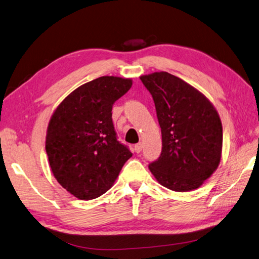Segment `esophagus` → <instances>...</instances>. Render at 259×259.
Wrapping results in <instances>:
<instances>
[{"mask_svg": "<svg viewBox=\"0 0 259 259\" xmlns=\"http://www.w3.org/2000/svg\"><path fill=\"white\" fill-rule=\"evenodd\" d=\"M142 148H143V143L142 142L137 143V144L134 146V149H135L136 153H140L142 151Z\"/></svg>", "mask_w": 259, "mask_h": 259, "instance_id": "esophagus-1", "label": "esophagus"}]
</instances>
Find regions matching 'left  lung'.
<instances>
[{
    "label": "left lung",
    "mask_w": 259,
    "mask_h": 259,
    "mask_svg": "<svg viewBox=\"0 0 259 259\" xmlns=\"http://www.w3.org/2000/svg\"><path fill=\"white\" fill-rule=\"evenodd\" d=\"M140 78L153 97L162 131V153L149 170L170 191L198 188L221 162L220 115L204 94L167 72Z\"/></svg>",
    "instance_id": "obj_1"
}]
</instances>
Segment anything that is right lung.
I'll return each mask as SVG.
<instances>
[{
	"label": "right lung",
	"mask_w": 259,
	"mask_h": 259,
	"mask_svg": "<svg viewBox=\"0 0 259 259\" xmlns=\"http://www.w3.org/2000/svg\"><path fill=\"white\" fill-rule=\"evenodd\" d=\"M132 84L117 76L95 78L74 90L52 115L45 142L52 173L78 199L106 193L133 155L117 141L112 120L113 104Z\"/></svg>",
	"instance_id": "1"
}]
</instances>
